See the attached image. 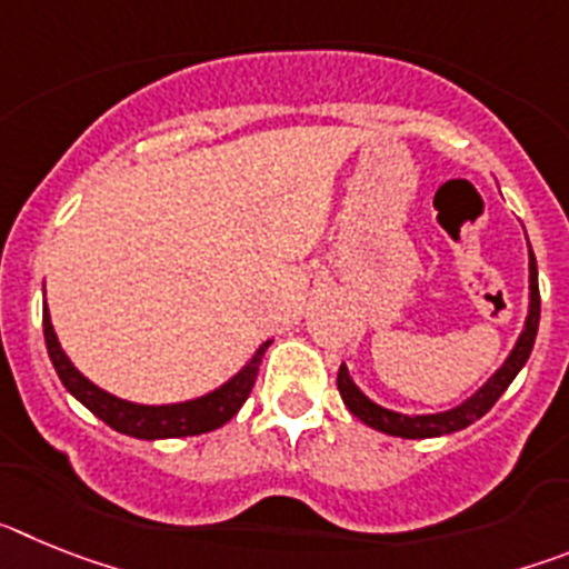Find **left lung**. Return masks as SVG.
I'll return each instance as SVG.
<instances>
[{
    "label": "left lung",
    "instance_id": "obj_1",
    "mask_svg": "<svg viewBox=\"0 0 569 569\" xmlns=\"http://www.w3.org/2000/svg\"><path fill=\"white\" fill-rule=\"evenodd\" d=\"M539 316H541V296H539V270H536V256L530 250V310H527L525 330H521L519 341L510 350L505 365L485 381V385L476 390L467 401L450 407L445 413H425V416H407L396 413V410H387V407L376 405V401L367 399L359 387L353 385L347 367H339V393L341 401L347 405V410L356 416V419L365 421L367 427L381 430L387 436H399V439H436V436L456 433V430H465L472 421L481 419V416L490 410L499 396L505 393L510 381L519 376V370L525 367V361L530 359L532 345H536V333H539Z\"/></svg>",
    "mask_w": 569,
    "mask_h": 569
}]
</instances>
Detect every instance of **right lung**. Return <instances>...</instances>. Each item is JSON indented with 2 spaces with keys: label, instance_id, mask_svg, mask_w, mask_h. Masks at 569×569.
<instances>
[{
  "label": "right lung",
  "instance_id": "add662e5",
  "mask_svg": "<svg viewBox=\"0 0 569 569\" xmlns=\"http://www.w3.org/2000/svg\"><path fill=\"white\" fill-rule=\"evenodd\" d=\"M42 328H44V345H48V356L57 367L59 379L68 387L70 396H77L90 413L102 419L104 425L113 427L116 433L133 436V439H179V436H199L210 433L216 427L228 425L239 407L248 401L250 390L256 385V376H259V365L264 350L270 347V341L259 347L253 353V359L241 367L239 373L230 381H224L222 387H216L213 393L199 396V399L179 401V405H136V401H124L119 396H110L108 390L97 387L90 379H84L79 373L73 361L64 356L62 345H59L57 333H53V325H50L48 305H44L42 313Z\"/></svg>",
  "mask_w": 569,
  "mask_h": 569
}]
</instances>
